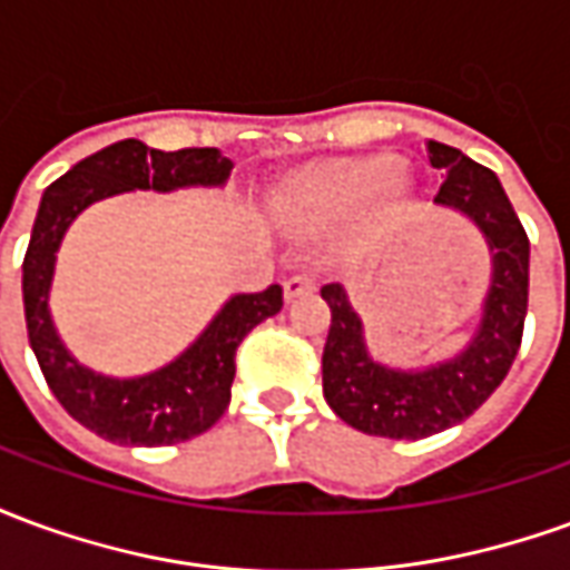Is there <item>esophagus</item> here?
<instances>
[{
    "mask_svg": "<svg viewBox=\"0 0 570 570\" xmlns=\"http://www.w3.org/2000/svg\"><path fill=\"white\" fill-rule=\"evenodd\" d=\"M317 289V277L308 272H302V274H293V277H286L284 281V293L286 298L293 302V298L298 296H308V293H314Z\"/></svg>",
    "mask_w": 570,
    "mask_h": 570,
    "instance_id": "34e87169",
    "label": "esophagus"
}]
</instances>
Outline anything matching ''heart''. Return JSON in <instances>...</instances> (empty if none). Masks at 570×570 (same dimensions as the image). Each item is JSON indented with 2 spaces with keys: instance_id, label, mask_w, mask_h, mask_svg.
I'll return each mask as SVG.
<instances>
[{
  "instance_id": "b5f03b06",
  "label": "heart",
  "mask_w": 570,
  "mask_h": 570,
  "mask_svg": "<svg viewBox=\"0 0 570 570\" xmlns=\"http://www.w3.org/2000/svg\"><path fill=\"white\" fill-rule=\"evenodd\" d=\"M406 191L403 174L391 167L384 155L363 158H333L305 167L286 188V204L298 219L314 225H330L347 219L363 204L394 207Z\"/></svg>"
}]
</instances>
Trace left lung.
Instances as JSON below:
<instances>
[{
  "mask_svg": "<svg viewBox=\"0 0 570 570\" xmlns=\"http://www.w3.org/2000/svg\"><path fill=\"white\" fill-rule=\"evenodd\" d=\"M428 158L445 174L433 204L464 213L491 253V286L473 342L424 370H391L370 357L345 286L321 289L333 314L323 345V396L345 424L387 440H424L470 419L513 366L528 311V235L501 179L445 142L428 140Z\"/></svg>",
  "mask_w": 570,
  "mask_h": 570,
  "instance_id": "obj_1",
  "label": "left lung"
}]
</instances>
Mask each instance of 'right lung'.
I'll return each mask as SVG.
<instances>
[{"instance_id": "add662e5", "label": "right lung", "mask_w": 570, "mask_h": 570, "mask_svg": "<svg viewBox=\"0 0 570 570\" xmlns=\"http://www.w3.org/2000/svg\"><path fill=\"white\" fill-rule=\"evenodd\" d=\"M235 164L219 149H149L140 140H121L94 151L45 188L23 256V314L30 347L51 394L72 419L118 445H174L200 436L223 419L232 400L235 354L244 335L284 308V289L232 296L198 342L174 363L140 379H109L91 372L60 342L48 293L55 253L72 219L94 200L134 188L174 191L186 186H225Z\"/></svg>"}]
</instances>
